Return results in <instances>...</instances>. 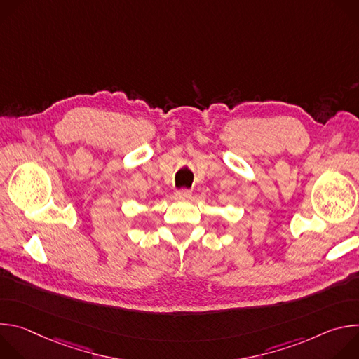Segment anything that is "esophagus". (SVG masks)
<instances>
[{
  "label": "esophagus",
  "mask_w": 359,
  "mask_h": 359,
  "mask_svg": "<svg viewBox=\"0 0 359 359\" xmlns=\"http://www.w3.org/2000/svg\"><path fill=\"white\" fill-rule=\"evenodd\" d=\"M175 194H176L177 200H187L191 196V193L189 190H177Z\"/></svg>",
  "instance_id": "1"
}]
</instances>
